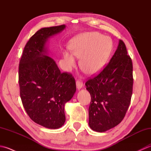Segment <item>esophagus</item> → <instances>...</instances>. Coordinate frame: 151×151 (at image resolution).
I'll return each mask as SVG.
<instances>
[{
    "label": "esophagus",
    "mask_w": 151,
    "mask_h": 151,
    "mask_svg": "<svg viewBox=\"0 0 151 151\" xmlns=\"http://www.w3.org/2000/svg\"><path fill=\"white\" fill-rule=\"evenodd\" d=\"M76 88H77V89H80L82 88L83 82L81 81V80H77L76 82Z\"/></svg>",
    "instance_id": "34e87169"
}]
</instances>
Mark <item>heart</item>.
I'll return each instance as SVG.
<instances>
[{
    "instance_id": "1",
    "label": "heart",
    "mask_w": 151,
    "mask_h": 151,
    "mask_svg": "<svg viewBox=\"0 0 151 151\" xmlns=\"http://www.w3.org/2000/svg\"><path fill=\"white\" fill-rule=\"evenodd\" d=\"M69 49L74 56L81 58V69L89 75H97L106 64L112 50L110 39L96 32H86L75 37L70 41ZM67 67L76 65L72 54L63 52Z\"/></svg>"
}]
</instances>
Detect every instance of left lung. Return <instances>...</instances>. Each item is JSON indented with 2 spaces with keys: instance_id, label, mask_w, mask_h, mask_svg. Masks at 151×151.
Listing matches in <instances>:
<instances>
[{
  "instance_id": "left-lung-1",
  "label": "left lung",
  "mask_w": 151,
  "mask_h": 151,
  "mask_svg": "<svg viewBox=\"0 0 151 151\" xmlns=\"http://www.w3.org/2000/svg\"><path fill=\"white\" fill-rule=\"evenodd\" d=\"M132 60L124 43L119 40L108 65L85 84L91 95L89 125L93 130L104 132L123 119L132 95Z\"/></svg>"
}]
</instances>
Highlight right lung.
<instances>
[{"mask_svg":"<svg viewBox=\"0 0 151 151\" xmlns=\"http://www.w3.org/2000/svg\"><path fill=\"white\" fill-rule=\"evenodd\" d=\"M65 26L43 28L25 45L19 65V84L22 105L28 116L44 127L57 129L65 121L64 106L76 91L71 74L61 73L54 60L47 56L48 39Z\"/></svg>","mask_w":151,"mask_h":151,"instance_id":"right-lung-1","label":"right lung"}]
</instances>
